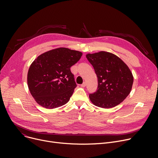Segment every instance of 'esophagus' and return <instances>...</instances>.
<instances>
[{"label":"esophagus","mask_w":158,"mask_h":158,"mask_svg":"<svg viewBox=\"0 0 158 158\" xmlns=\"http://www.w3.org/2000/svg\"><path fill=\"white\" fill-rule=\"evenodd\" d=\"M86 86V82H84L83 83H82V85H81V87H85Z\"/></svg>","instance_id":"obj_1"}]
</instances>
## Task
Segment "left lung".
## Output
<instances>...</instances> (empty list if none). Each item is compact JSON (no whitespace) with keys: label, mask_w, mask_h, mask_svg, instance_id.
<instances>
[{"label":"left lung","mask_w":158,"mask_h":158,"mask_svg":"<svg viewBox=\"0 0 158 158\" xmlns=\"http://www.w3.org/2000/svg\"><path fill=\"white\" fill-rule=\"evenodd\" d=\"M98 79L97 90L89 97L95 106L111 108L123 102L130 94L133 76L120 57L105 51L86 54Z\"/></svg>","instance_id":"obj_1"}]
</instances>
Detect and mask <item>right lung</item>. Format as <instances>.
<instances>
[{
	"label": "right lung",
	"instance_id": "1",
	"mask_svg": "<svg viewBox=\"0 0 158 158\" xmlns=\"http://www.w3.org/2000/svg\"><path fill=\"white\" fill-rule=\"evenodd\" d=\"M82 53L60 47L40 55L32 63L27 73V85L36 102L47 109L67 103L77 85L70 67Z\"/></svg>",
	"mask_w": 158,
	"mask_h": 158
}]
</instances>
